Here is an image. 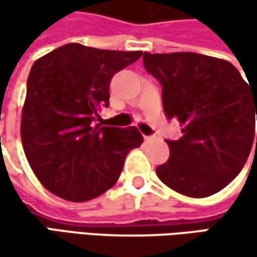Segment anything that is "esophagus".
I'll return each instance as SVG.
<instances>
[{
    "mask_svg": "<svg viewBox=\"0 0 257 257\" xmlns=\"http://www.w3.org/2000/svg\"><path fill=\"white\" fill-rule=\"evenodd\" d=\"M155 140H156L155 135H146V137H144V141H146V143H150V141H155Z\"/></svg>",
    "mask_w": 257,
    "mask_h": 257,
    "instance_id": "1",
    "label": "esophagus"
}]
</instances>
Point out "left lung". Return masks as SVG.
<instances>
[{"instance_id": "left-lung-1", "label": "left lung", "mask_w": 257, "mask_h": 257, "mask_svg": "<svg viewBox=\"0 0 257 257\" xmlns=\"http://www.w3.org/2000/svg\"><path fill=\"white\" fill-rule=\"evenodd\" d=\"M143 64L162 86L165 116L183 126L181 138L167 140L170 159L156 168L158 177L192 198L222 190L250 155L257 89L228 61L207 55L144 52Z\"/></svg>"}]
</instances>
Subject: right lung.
Segmentation results:
<instances>
[{
    "mask_svg": "<svg viewBox=\"0 0 257 257\" xmlns=\"http://www.w3.org/2000/svg\"><path fill=\"white\" fill-rule=\"evenodd\" d=\"M70 43L34 62L26 81L21 137L43 186L73 202L93 199L119 179L129 150L143 137L135 126H102L111 77L140 59Z\"/></svg>",
    "mask_w": 257,
    "mask_h": 257,
    "instance_id": "add662e5",
    "label": "right lung"
}]
</instances>
